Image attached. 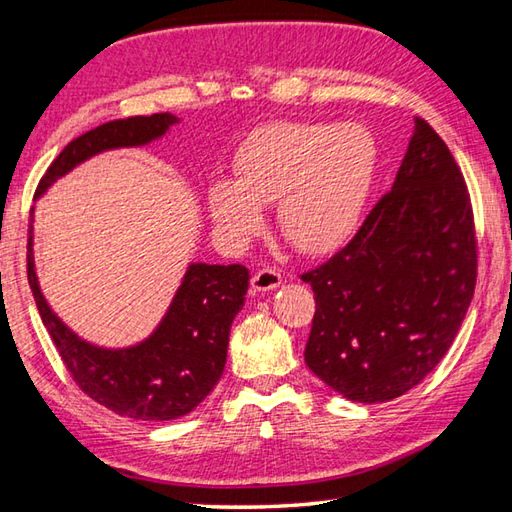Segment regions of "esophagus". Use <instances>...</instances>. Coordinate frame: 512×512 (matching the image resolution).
<instances>
[{
    "mask_svg": "<svg viewBox=\"0 0 512 512\" xmlns=\"http://www.w3.org/2000/svg\"><path fill=\"white\" fill-rule=\"evenodd\" d=\"M280 285H283V276H280L276 269H269V267L256 271L252 278V289L256 294H265V291L278 289Z\"/></svg>",
    "mask_w": 512,
    "mask_h": 512,
    "instance_id": "1",
    "label": "esophagus"
}]
</instances>
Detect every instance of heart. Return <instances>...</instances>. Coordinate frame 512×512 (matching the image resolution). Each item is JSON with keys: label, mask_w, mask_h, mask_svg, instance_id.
<instances>
[{"label": "heart", "mask_w": 512, "mask_h": 512, "mask_svg": "<svg viewBox=\"0 0 512 512\" xmlns=\"http://www.w3.org/2000/svg\"><path fill=\"white\" fill-rule=\"evenodd\" d=\"M378 145L360 123L280 121L249 137L232 179H216L207 207L229 236L263 229L260 207L278 203V227L298 252H336L356 234L371 192Z\"/></svg>", "instance_id": "heart-1"}]
</instances>
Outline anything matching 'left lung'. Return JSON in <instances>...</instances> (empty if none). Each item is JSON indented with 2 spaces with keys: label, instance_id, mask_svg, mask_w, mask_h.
I'll list each match as a JSON object with an SVG mask.
<instances>
[{
  "label": "left lung",
  "instance_id": "obj_1",
  "mask_svg": "<svg viewBox=\"0 0 512 512\" xmlns=\"http://www.w3.org/2000/svg\"><path fill=\"white\" fill-rule=\"evenodd\" d=\"M475 274L464 176L437 132L415 117L391 192L347 247L302 274L316 298L307 367L347 400L400 398L451 349Z\"/></svg>",
  "mask_w": 512,
  "mask_h": 512
}]
</instances>
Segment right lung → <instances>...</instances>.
Instances as JSON below:
<instances>
[{
  "label": "right lung",
  "instance_id": "add662e5",
  "mask_svg": "<svg viewBox=\"0 0 512 512\" xmlns=\"http://www.w3.org/2000/svg\"><path fill=\"white\" fill-rule=\"evenodd\" d=\"M181 119L170 112L103 123L70 141L41 179L35 201L48 187L101 152L143 148ZM33 212L28 229V283L39 316L66 369L92 400L132 420L165 422L194 411L221 380L229 329L245 305L249 269L243 265L190 263L168 311L148 338L130 347H99L61 320L39 287L33 252Z\"/></svg>",
  "mask_w": 512,
  "mask_h": 512
}]
</instances>
